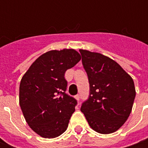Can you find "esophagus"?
Segmentation results:
<instances>
[{
    "instance_id": "34e87169",
    "label": "esophagus",
    "mask_w": 148,
    "mask_h": 148,
    "mask_svg": "<svg viewBox=\"0 0 148 148\" xmlns=\"http://www.w3.org/2000/svg\"><path fill=\"white\" fill-rule=\"evenodd\" d=\"M75 99H77V100H79V99H80V95H77L75 96Z\"/></svg>"
}]
</instances>
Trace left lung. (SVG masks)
Returning a JSON list of instances; mask_svg holds the SVG:
<instances>
[{
	"instance_id": "obj_1",
	"label": "left lung",
	"mask_w": 148,
	"mask_h": 148,
	"mask_svg": "<svg viewBox=\"0 0 148 148\" xmlns=\"http://www.w3.org/2000/svg\"><path fill=\"white\" fill-rule=\"evenodd\" d=\"M80 53L90 83V96L81 111L95 132L114 133L132 111L136 95L134 80L109 57L85 49Z\"/></svg>"
}]
</instances>
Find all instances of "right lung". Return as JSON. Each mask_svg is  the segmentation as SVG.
<instances>
[{"label":"right lung","mask_w":148,"mask_h":148,"mask_svg":"<svg viewBox=\"0 0 148 148\" xmlns=\"http://www.w3.org/2000/svg\"><path fill=\"white\" fill-rule=\"evenodd\" d=\"M81 58L75 49L51 50L39 56L20 81L19 100L23 115L42 138H57L67 128L77 100L65 93L64 75Z\"/></svg>","instance_id":"right-lung-1"}]
</instances>
